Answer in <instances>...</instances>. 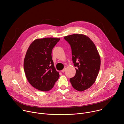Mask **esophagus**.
I'll return each instance as SVG.
<instances>
[{"instance_id":"esophagus-1","label":"esophagus","mask_w":124,"mask_h":124,"mask_svg":"<svg viewBox=\"0 0 124 124\" xmlns=\"http://www.w3.org/2000/svg\"><path fill=\"white\" fill-rule=\"evenodd\" d=\"M66 67H64V69H63V70H61V72L64 73V72L65 71V70H66Z\"/></svg>"}]
</instances>
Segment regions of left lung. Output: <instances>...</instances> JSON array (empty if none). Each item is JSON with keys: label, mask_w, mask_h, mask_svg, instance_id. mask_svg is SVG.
<instances>
[{"label": "left lung", "mask_w": 124, "mask_h": 124, "mask_svg": "<svg viewBox=\"0 0 124 124\" xmlns=\"http://www.w3.org/2000/svg\"><path fill=\"white\" fill-rule=\"evenodd\" d=\"M72 48V60L76 74L70 81L78 91L89 88L95 82L101 66V58L93 41L83 34H74L64 37Z\"/></svg>", "instance_id": "1"}]
</instances>
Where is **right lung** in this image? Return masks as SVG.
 I'll use <instances>...</instances> for the list:
<instances>
[{"instance_id": "add662e5", "label": "right lung", "mask_w": 124, "mask_h": 124, "mask_svg": "<svg viewBox=\"0 0 124 124\" xmlns=\"http://www.w3.org/2000/svg\"><path fill=\"white\" fill-rule=\"evenodd\" d=\"M60 39H36L27 50L23 63L25 74L29 83L39 90H50L59 78V74L54 66L51 52Z\"/></svg>"}]
</instances>
